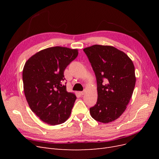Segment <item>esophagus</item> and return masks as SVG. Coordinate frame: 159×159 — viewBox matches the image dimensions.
Instances as JSON below:
<instances>
[{
    "label": "esophagus",
    "mask_w": 159,
    "mask_h": 159,
    "mask_svg": "<svg viewBox=\"0 0 159 159\" xmlns=\"http://www.w3.org/2000/svg\"><path fill=\"white\" fill-rule=\"evenodd\" d=\"M84 91H80V95H84Z\"/></svg>",
    "instance_id": "esophagus-1"
}]
</instances>
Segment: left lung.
Here are the masks:
<instances>
[{
	"label": "left lung",
	"mask_w": 159,
	"mask_h": 159,
	"mask_svg": "<svg viewBox=\"0 0 159 159\" xmlns=\"http://www.w3.org/2000/svg\"><path fill=\"white\" fill-rule=\"evenodd\" d=\"M95 72L98 101L91 116L107 123L118 119L127 108L136 82L134 66L123 52L111 46L93 45L84 49Z\"/></svg>",
	"instance_id": "left-lung-1"
}]
</instances>
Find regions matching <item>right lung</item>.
Instances as JSON below:
<instances>
[{
	"mask_svg": "<svg viewBox=\"0 0 159 159\" xmlns=\"http://www.w3.org/2000/svg\"><path fill=\"white\" fill-rule=\"evenodd\" d=\"M78 55L77 49L55 46L30 57L22 71L24 91L29 107L43 122L50 125L64 123L76 99L68 92L64 72Z\"/></svg>",
	"mask_w": 159,
	"mask_h": 159,
	"instance_id": "right-lung-1",
	"label": "right lung"
}]
</instances>
